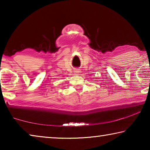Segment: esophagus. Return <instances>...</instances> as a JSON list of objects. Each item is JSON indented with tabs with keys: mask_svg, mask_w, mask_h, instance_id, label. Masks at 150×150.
<instances>
[{
	"mask_svg": "<svg viewBox=\"0 0 150 150\" xmlns=\"http://www.w3.org/2000/svg\"><path fill=\"white\" fill-rule=\"evenodd\" d=\"M80 70L79 69H75V70H74V73H75V74H79V73H80Z\"/></svg>",
	"mask_w": 150,
	"mask_h": 150,
	"instance_id": "34e87169",
	"label": "esophagus"
}]
</instances>
